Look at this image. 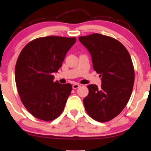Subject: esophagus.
<instances>
[{"label": "esophagus", "instance_id": "obj_1", "mask_svg": "<svg viewBox=\"0 0 151 151\" xmlns=\"http://www.w3.org/2000/svg\"><path fill=\"white\" fill-rule=\"evenodd\" d=\"M72 87H73V89H78V88H79L80 87V84H73Z\"/></svg>", "mask_w": 151, "mask_h": 151}]
</instances>
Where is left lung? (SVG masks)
<instances>
[{
  "label": "left lung",
  "mask_w": 151,
  "mask_h": 151,
  "mask_svg": "<svg viewBox=\"0 0 151 151\" xmlns=\"http://www.w3.org/2000/svg\"><path fill=\"white\" fill-rule=\"evenodd\" d=\"M92 57L93 67L102 77L101 87L87 86L83 100L87 114L99 122H107L120 114L130 99L134 82L132 59L126 47L113 37L94 33L79 37Z\"/></svg>",
  "instance_id": "1"
}]
</instances>
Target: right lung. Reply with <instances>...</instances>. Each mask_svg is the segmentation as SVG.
<instances>
[{
    "label": "right lung",
    "instance_id": "1",
    "mask_svg": "<svg viewBox=\"0 0 151 151\" xmlns=\"http://www.w3.org/2000/svg\"><path fill=\"white\" fill-rule=\"evenodd\" d=\"M76 37H40L25 46L15 66V81L21 101L29 112L44 121L63 111L72 86L54 82L52 73L62 66Z\"/></svg>",
    "mask_w": 151,
    "mask_h": 151
}]
</instances>
